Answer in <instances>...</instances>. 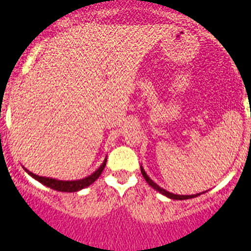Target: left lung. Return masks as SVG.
Returning a JSON list of instances; mask_svg holds the SVG:
<instances>
[{"label":"left lung","mask_w":251,"mask_h":251,"mask_svg":"<svg viewBox=\"0 0 251 251\" xmlns=\"http://www.w3.org/2000/svg\"><path fill=\"white\" fill-rule=\"evenodd\" d=\"M141 172H142V176H143V178L146 179L147 183H148L149 185H151V187L153 188V189H155V190H157V192H159L160 194L164 195V197L169 198V199H173V201H185V199H192V198H197V197H199V195L201 194V193H198V194H193V195H179V194H173V193H171V192H168V190L163 189V188H160L159 185H158V184L154 183V181L151 180V178H149L148 174L146 173V171H144L143 167H142V165H141ZM203 193H204V192H203Z\"/></svg>","instance_id":"left-lung-1"}]
</instances>
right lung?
Masks as SVG:
<instances>
[{
  "label": "right lung",
  "mask_w": 251,
  "mask_h": 251,
  "mask_svg": "<svg viewBox=\"0 0 251 251\" xmlns=\"http://www.w3.org/2000/svg\"><path fill=\"white\" fill-rule=\"evenodd\" d=\"M105 163H107V158L103 160V163L100 164V167L98 168L97 171L93 172L91 176H86L83 179H78V180H58V179H53V178H48V176H40L33 174L32 172L27 171L26 168H25V171L29 174L33 179H36L37 181H40L42 183L43 185L46 187L50 188V189L57 190V192H66V193H75L78 192V190H82L84 188L89 187L92 183L97 180L100 178V176L102 174L103 169L105 167Z\"/></svg>",
  "instance_id": "add662e5"
}]
</instances>
